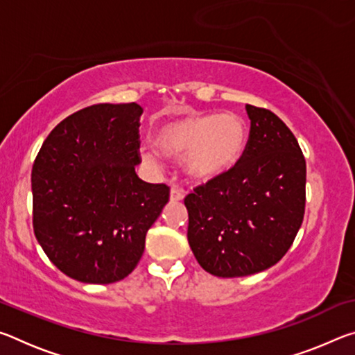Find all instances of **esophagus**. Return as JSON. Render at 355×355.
Segmentation results:
<instances>
[{"mask_svg":"<svg viewBox=\"0 0 355 355\" xmlns=\"http://www.w3.org/2000/svg\"><path fill=\"white\" fill-rule=\"evenodd\" d=\"M171 200L172 202H180V200H183V192L180 191L177 186H172L171 188Z\"/></svg>","mask_w":355,"mask_h":355,"instance_id":"34e87169","label":"esophagus"}]
</instances>
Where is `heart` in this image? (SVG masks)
<instances>
[{
	"label": "heart",
	"mask_w": 355,
	"mask_h": 355,
	"mask_svg": "<svg viewBox=\"0 0 355 355\" xmlns=\"http://www.w3.org/2000/svg\"><path fill=\"white\" fill-rule=\"evenodd\" d=\"M248 128L235 114H188L161 123L153 135L155 147L173 159L184 158L191 180L208 183L232 169L241 158ZM141 159L159 167L155 150H141Z\"/></svg>",
	"instance_id": "obj_1"
}]
</instances>
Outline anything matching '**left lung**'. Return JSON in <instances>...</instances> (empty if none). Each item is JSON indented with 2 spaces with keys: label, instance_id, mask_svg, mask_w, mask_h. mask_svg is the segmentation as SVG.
Masks as SVG:
<instances>
[{
  "label": "left lung",
  "instance_id": "left-lung-1",
  "mask_svg": "<svg viewBox=\"0 0 355 355\" xmlns=\"http://www.w3.org/2000/svg\"><path fill=\"white\" fill-rule=\"evenodd\" d=\"M250 135L225 175L184 199L196 260L218 277L274 266L296 238L305 211V158L290 128L269 110L248 105Z\"/></svg>",
  "mask_w": 355,
  "mask_h": 355
}]
</instances>
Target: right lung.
I'll use <instances>...</instances> for the list:
<instances>
[{
  "label": "right lung",
  "instance_id": "1",
  "mask_svg": "<svg viewBox=\"0 0 355 355\" xmlns=\"http://www.w3.org/2000/svg\"><path fill=\"white\" fill-rule=\"evenodd\" d=\"M136 103L94 105L56 125L34 161L33 227L50 261L83 284L127 277L169 200L166 184L137 177Z\"/></svg>",
  "mask_w": 355,
  "mask_h": 355
}]
</instances>
